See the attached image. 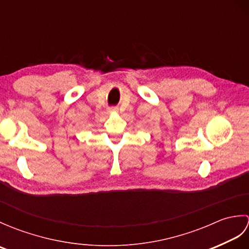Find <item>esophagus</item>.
<instances>
[{
	"label": "esophagus",
	"mask_w": 249,
	"mask_h": 249,
	"mask_svg": "<svg viewBox=\"0 0 249 249\" xmlns=\"http://www.w3.org/2000/svg\"><path fill=\"white\" fill-rule=\"evenodd\" d=\"M118 108H116V107H113V108H110L109 109V112H118Z\"/></svg>",
	"instance_id": "1"
}]
</instances>
